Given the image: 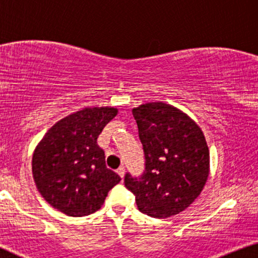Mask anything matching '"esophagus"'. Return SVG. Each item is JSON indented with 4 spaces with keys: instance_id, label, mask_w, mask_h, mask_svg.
Here are the masks:
<instances>
[{
    "instance_id": "1",
    "label": "esophagus",
    "mask_w": 258,
    "mask_h": 258,
    "mask_svg": "<svg viewBox=\"0 0 258 258\" xmlns=\"http://www.w3.org/2000/svg\"><path fill=\"white\" fill-rule=\"evenodd\" d=\"M117 174L119 175V176H120V177L122 178V177H124V175H125V168L124 167H122V166H120V167H119L118 169H117Z\"/></svg>"
}]
</instances>
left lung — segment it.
Here are the masks:
<instances>
[{"instance_id": "left-lung-1", "label": "left lung", "mask_w": 258, "mask_h": 258, "mask_svg": "<svg viewBox=\"0 0 258 258\" xmlns=\"http://www.w3.org/2000/svg\"><path fill=\"white\" fill-rule=\"evenodd\" d=\"M144 146L146 171L125 176L140 212L169 218L187 209L205 186L210 151L202 128L177 107L148 102L132 110Z\"/></svg>"}]
</instances>
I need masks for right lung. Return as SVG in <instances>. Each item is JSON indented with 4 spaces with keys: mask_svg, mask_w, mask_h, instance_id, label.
Masks as SVG:
<instances>
[{
    "mask_svg": "<svg viewBox=\"0 0 258 258\" xmlns=\"http://www.w3.org/2000/svg\"><path fill=\"white\" fill-rule=\"evenodd\" d=\"M111 106H87L60 119L45 133L32 155V175L43 198L68 217L101 209L120 177L105 164L97 144L107 122L117 116Z\"/></svg>",
    "mask_w": 258,
    "mask_h": 258,
    "instance_id": "obj_1",
    "label": "right lung"
}]
</instances>
